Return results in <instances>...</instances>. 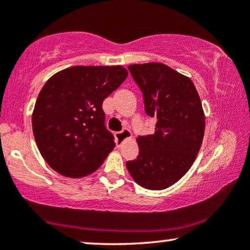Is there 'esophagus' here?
Instances as JSON below:
<instances>
[{"label": "esophagus", "mask_w": 250, "mask_h": 250, "mask_svg": "<svg viewBox=\"0 0 250 250\" xmlns=\"http://www.w3.org/2000/svg\"><path fill=\"white\" fill-rule=\"evenodd\" d=\"M132 136V133L129 129L127 128H124L123 131L121 132H117L115 133V138H116V145H117V146H121L123 143H124L125 140L129 139Z\"/></svg>", "instance_id": "34e87169"}]
</instances>
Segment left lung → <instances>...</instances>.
Segmentation results:
<instances>
[{
  "mask_svg": "<svg viewBox=\"0 0 250 250\" xmlns=\"http://www.w3.org/2000/svg\"><path fill=\"white\" fill-rule=\"evenodd\" d=\"M141 88L146 112L156 118L153 134L139 136L138 158L126 163L139 186L164 190L192 166L203 143L205 114L189 77L160 62L128 66Z\"/></svg>",
  "mask_w": 250,
  "mask_h": 250,
  "instance_id": "obj_1",
  "label": "left lung"
}]
</instances>
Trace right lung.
<instances>
[{"instance_id": "obj_1", "label": "right lung", "mask_w": 250, "mask_h": 250, "mask_svg": "<svg viewBox=\"0 0 250 250\" xmlns=\"http://www.w3.org/2000/svg\"><path fill=\"white\" fill-rule=\"evenodd\" d=\"M128 76L123 66H74L51 76L34 107L33 133L41 155L61 175L95 172L115 148L102 102Z\"/></svg>"}]
</instances>
